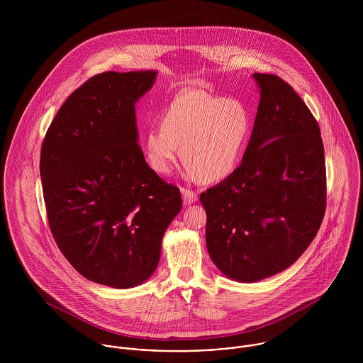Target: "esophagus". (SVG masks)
<instances>
[{
  "label": "esophagus",
  "instance_id": "1",
  "mask_svg": "<svg viewBox=\"0 0 363 363\" xmlns=\"http://www.w3.org/2000/svg\"><path fill=\"white\" fill-rule=\"evenodd\" d=\"M182 194H183V203L184 206H190L193 203H196L199 200V196L197 193L191 191V190H187V189H182Z\"/></svg>",
  "mask_w": 363,
  "mask_h": 363
}]
</instances>
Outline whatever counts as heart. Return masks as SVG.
Returning a JSON list of instances; mask_svg holds the SVG:
<instances>
[{
	"instance_id": "1",
	"label": "heart",
	"mask_w": 363,
	"mask_h": 363,
	"mask_svg": "<svg viewBox=\"0 0 363 363\" xmlns=\"http://www.w3.org/2000/svg\"><path fill=\"white\" fill-rule=\"evenodd\" d=\"M250 131L252 116L242 101L189 89L163 110L160 125L145 131L143 150L157 174H169L180 154L187 177L219 182L238 166Z\"/></svg>"
}]
</instances>
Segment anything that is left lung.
<instances>
[{
	"label": "left lung",
	"mask_w": 363,
	"mask_h": 363,
	"mask_svg": "<svg viewBox=\"0 0 363 363\" xmlns=\"http://www.w3.org/2000/svg\"><path fill=\"white\" fill-rule=\"evenodd\" d=\"M259 102L242 163L200 196L212 262L229 279L257 282L309 247L325 211L320 128L301 96L277 75L253 74Z\"/></svg>",
	"instance_id": "left-lung-1"
}]
</instances>
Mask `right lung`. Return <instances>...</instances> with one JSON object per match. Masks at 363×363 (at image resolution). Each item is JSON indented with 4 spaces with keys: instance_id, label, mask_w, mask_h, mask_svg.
<instances>
[{
    "instance_id": "1",
    "label": "right lung",
    "mask_w": 363,
    "mask_h": 363,
    "mask_svg": "<svg viewBox=\"0 0 363 363\" xmlns=\"http://www.w3.org/2000/svg\"><path fill=\"white\" fill-rule=\"evenodd\" d=\"M156 75L108 71L86 81L60 107L40 152L58 249L82 277L117 289L151 278L182 209L179 189L156 174L138 145L135 104Z\"/></svg>"
}]
</instances>
